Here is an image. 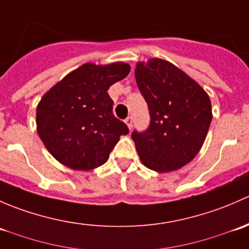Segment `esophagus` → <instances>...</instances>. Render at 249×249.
I'll return each instance as SVG.
<instances>
[{
    "label": "esophagus",
    "instance_id": "1",
    "mask_svg": "<svg viewBox=\"0 0 249 249\" xmlns=\"http://www.w3.org/2000/svg\"><path fill=\"white\" fill-rule=\"evenodd\" d=\"M125 124H126L127 127H129V129L131 130V127H132V118L131 117H127L126 119H125Z\"/></svg>",
    "mask_w": 249,
    "mask_h": 249
}]
</instances>
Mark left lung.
Masks as SVG:
<instances>
[{"label": "left lung", "mask_w": 249, "mask_h": 249, "mask_svg": "<svg viewBox=\"0 0 249 249\" xmlns=\"http://www.w3.org/2000/svg\"><path fill=\"white\" fill-rule=\"evenodd\" d=\"M135 77L150 114L149 127L131 135L141 161L153 171H176L205 142L212 120L210 96L185 72L158 57L137 62Z\"/></svg>", "instance_id": "1"}]
</instances>
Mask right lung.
<instances>
[{"label": "right lung", "mask_w": 249, "mask_h": 249, "mask_svg": "<svg viewBox=\"0 0 249 249\" xmlns=\"http://www.w3.org/2000/svg\"><path fill=\"white\" fill-rule=\"evenodd\" d=\"M130 65L87 62L50 88L37 105V132L48 152L65 166L89 171L108 160L122 135L107 90L129 74Z\"/></svg>", "instance_id": "obj_1"}]
</instances>
